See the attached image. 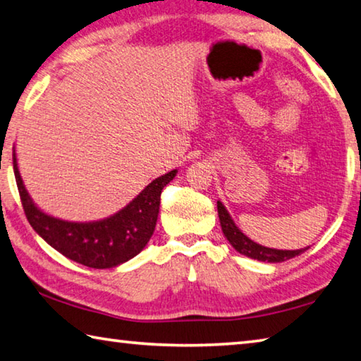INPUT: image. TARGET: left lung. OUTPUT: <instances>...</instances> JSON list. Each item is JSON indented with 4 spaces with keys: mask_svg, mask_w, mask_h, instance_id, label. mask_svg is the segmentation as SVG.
Here are the masks:
<instances>
[{
    "mask_svg": "<svg viewBox=\"0 0 361 361\" xmlns=\"http://www.w3.org/2000/svg\"><path fill=\"white\" fill-rule=\"evenodd\" d=\"M218 216H219V223H221V229L224 232L226 239L229 240L231 245L234 247L237 252L248 256V258H253L258 261H267V262H282V261L295 258V256H299L307 250V248H301V250L267 248L253 240H250L248 237L234 224L228 210L224 209V205L219 202V200H218Z\"/></svg>",
    "mask_w": 361,
    "mask_h": 361,
    "instance_id": "left-lung-1",
    "label": "left lung"
}]
</instances>
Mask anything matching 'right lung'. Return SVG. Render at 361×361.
<instances>
[{"label":"right lung","instance_id":"right-lung-1","mask_svg":"<svg viewBox=\"0 0 361 361\" xmlns=\"http://www.w3.org/2000/svg\"><path fill=\"white\" fill-rule=\"evenodd\" d=\"M14 161L16 183L28 223L49 245L66 258L94 269L119 266L138 255L156 228L161 192L176 170L151 181L142 192L113 216L92 223H71L42 213L30 199Z\"/></svg>","mask_w":361,"mask_h":361}]
</instances>
